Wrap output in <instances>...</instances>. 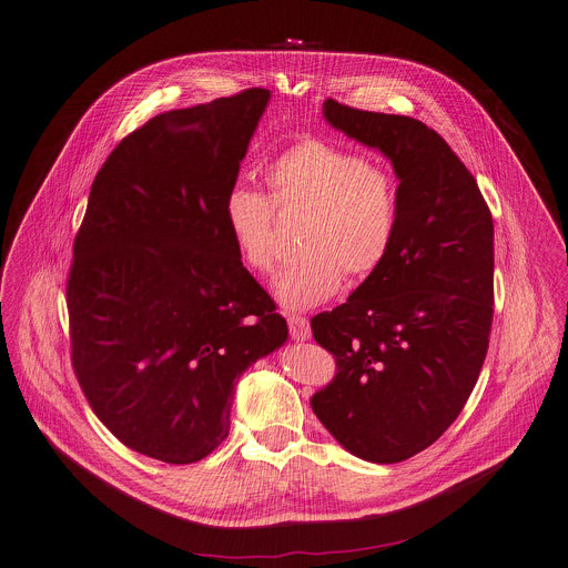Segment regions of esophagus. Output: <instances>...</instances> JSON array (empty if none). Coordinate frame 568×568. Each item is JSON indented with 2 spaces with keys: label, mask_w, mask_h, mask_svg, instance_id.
Wrapping results in <instances>:
<instances>
[{
  "label": "esophagus",
  "mask_w": 568,
  "mask_h": 568,
  "mask_svg": "<svg viewBox=\"0 0 568 568\" xmlns=\"http://www.w3.org/2000/svg\"><path fill=\"white\" fill-rule=\"evenodd\" d=\"M287 326H290V337L294 342H305V339L312 337L310 321L301 314H287Z\"/></svg>",
  "instance_id": "34e87169"
}]
</instances>
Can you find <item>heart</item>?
Here are the masks:
<instances>
[{"label": "heart", "mask_w": 568, "mask_h": 568, "mask_svg": "<svg viewBox=\"0 0 568 568\" xmlns=\"http://www.w3.org/2000/svg\"><path fill=\"white\" fill-rule=\"evenodd\" d=\"M270 195L233 186L224 197V224L240 261L270 274L276 265L274 206L303 211V256L285 267L276 298L290 310L335 296L346 278L364 281L382 267L399 226L395 175L333 141L305 136L278 152L265 169Z\"/></svg>", "instance_id": "b5f03b06"}]
</instances>
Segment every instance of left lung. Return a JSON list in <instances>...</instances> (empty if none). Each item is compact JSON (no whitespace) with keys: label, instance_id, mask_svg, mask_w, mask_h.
<instances>
[{"label":"left lung","instance_id":"1","mask_svg":"<svg viewBox=\"0 0 568 568\" xmlns=\"http://www.w3.org/2000/svg\"><path fill=\"white\" fill-rule=\"evenodd\" d=\"M326 121L377 148L399 180L390 254L346 303L312 316L335 379L312 395L321 425L351 454L399 463L458 418L488 353L495 224L476 180L423 121L333 99Z\"/></svg>","mask_w":568,"mask_h":568}]
</instances>
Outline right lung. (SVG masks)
<instances>
[{
  "mask_svg": "<svg viewBox=\"0 0 568 568\" xmlns=\"http://www.w3.org/2000/svg\"><path fill=\"white\" fill-rule=\"evenodd\" d=\"M267 103L270 90L252 88L128 134L73 240L78 384L125 447L171 465L202 460L229 436L235 379L287 339L224 224V197Z\"/></svg>",
  "mask_w": 568,
  "mask_h": 568,
  "instance_id": "right-lung-1",
  "label": "right lung"
}]
</instances>
